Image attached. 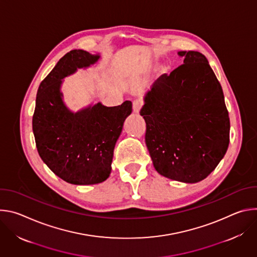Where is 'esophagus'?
<instances>
[{
	"label": "esophagus",
	"mask_w": 257,
	"mask_h": 257,
	"mask_svg": "<svg viewBox=\"0 0 257 257\" xmlns=\"http://www.w3.org/2000/svg\"><path fill=\"white\" fill-rule=\"evenodd\" d=\"M142 105H143L142 100H140V99H135V100L133 101V111H134V113H139V111H140V108L142 107Z\"/></svg>",
	"instance_id": "34e87169"
}]
</instances>
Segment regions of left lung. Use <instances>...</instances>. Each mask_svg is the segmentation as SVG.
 <instances>
[{"label": "left lung", "instance_id": "1", "mask_svg": "<svg viewBox=\"0 0 257 257\" xmlns=\"http://www.w3.org/2000/svg\"><path fill=\"white\" fill-rule=\"evenodd\" d=\"M182 64L163 74L144 97L145 143L161 175L185 183L205 179L224 158L230 119L224 93L207 59L179 52Z\"/></svg>", "mask_w": 257, "mask_h": 257}]
</instances>
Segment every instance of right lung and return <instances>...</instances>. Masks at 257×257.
Returning <instances> with one entry per match:
<instances>
[{
    "label": "right lung",
    "mask_w": 257,
    "mask_h": 257,
    "mask_svg": "<svg viewBox=\"0 0 257 257\" xmlns=\"http://www.w3.org/2000/svg\"><path fill=\"white\" fill-rule=\"evenodd\" d=\"M99 59L82 50L67 53L40 84L32 117L36 149L44 163L74 185H92L111 174L115 144L132 102L104 106L100 102L72 113L62 100V79Z\"/></svg>",
    "instance_id": "obj_1"
}]
</instances>
